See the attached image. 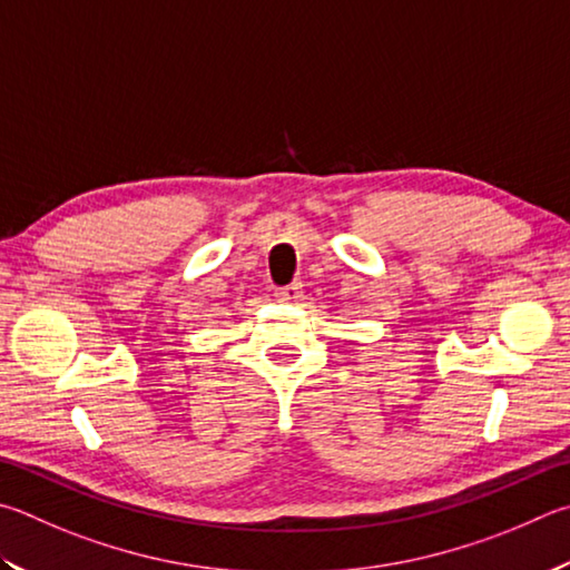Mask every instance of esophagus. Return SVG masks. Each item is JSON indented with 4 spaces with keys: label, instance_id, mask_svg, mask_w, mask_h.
Instances as JSON below:
<instances>
[{
    "label": "esophagus",
    "instance_id": "esophagus-1",
    "mask_svg": "<svg viewBox=\"0 0 570 570\" xmlns=\"http://www.w3.org/2000/svg\"><path fill=\"white\" fill-rule=\"evenodd\" d=\"M302 284H292V286H284V288H276V298H278V302H288V304H292V302H298V298H302Z\"/></svg>",
    "mask_w": 570,
    "mask_h": 570
}]
</instances>
